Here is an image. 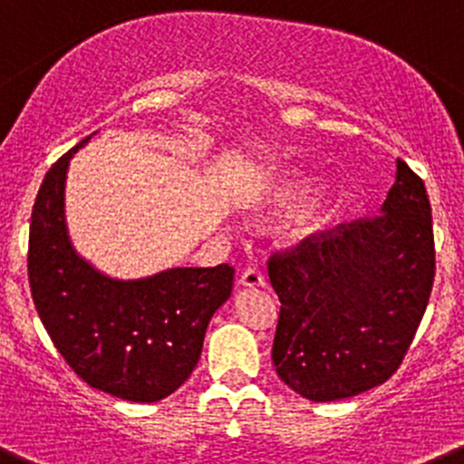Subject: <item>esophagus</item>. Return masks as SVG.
Returning <instances> with one entry per match:
<instances>
[{"instance_id":"esophagus-1","label":"esophagus","mask_w":464,"mask_h":464,"mask_svg":"<svg viewBox=\"0 0 464 464\" xmlns=\"http://www.w3.org/2000/svg\"><path fill=\"white\" fill-rule=\"evenodd\" d=\"M237 283H240L242 287H265V276L258 272V269L249 267V269H245V272H242L240 281H237Z\"/></svg>"}]
</instances>
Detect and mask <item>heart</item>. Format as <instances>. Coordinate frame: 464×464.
<instances>
[{"label":"heart","mask_w":464,"mask_h":464,"mask_svg":"<svg viewBox=\"0 0 464 464\" xmlns=\"http://www.w3.org/2000/svg\"><path fill=\"white\" fill-rule=\"evenodd\" d=\"M305 197H308V190H305V188L283 186L274 192L272 199H269V204H267V208L276 210V213L278 210H290V208H295L296 204H301Z\"/></svg>","instance_id":"b5f03b06"}]
</instances>
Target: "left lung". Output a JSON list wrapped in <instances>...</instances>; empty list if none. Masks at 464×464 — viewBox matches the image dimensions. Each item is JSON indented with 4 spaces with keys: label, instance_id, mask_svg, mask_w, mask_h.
Here are the masks:
<instances>
[{
    "label": "left lung",
    "instance_id": "obj_1",
    "mask_svg": "<svg viewBox=\"0 0 464 464\" xmlns=\"http://www.w3.org/2000/svg\"><path fill=\"white\" fill-rule=\"evenodd\" d=\"M281 301L272 361L310 401H340L385 383L424 317L435 276L424 181L397 160L381 215L305 237L267 263Z\"/></svg>",
    "mask_w": 464,
    "mask_h": 464
}]
</instances>
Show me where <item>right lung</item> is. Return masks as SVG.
I'll return each mask as SVG.
<instances>
[{
  "instance_id": "add662e5",
  "label": "right lung",
  "mask_w": 464,
  "mask_h": 464,
  "mask_svg": "<svg viewBox=\"0 0 464 464\" xmlns=\"http://www.w3.org/2000/svg\"><path fill=\"white\" fill-rule=\"evenodd\" d=\"M92 136L49 169L35 197L31 295L53 346L90 388L154 403L190 379L210 317L231 296L236 269L169 267L118 278L83 258L67 231L65 183L70 160Z\"/></svg>"
}]
</instances>
